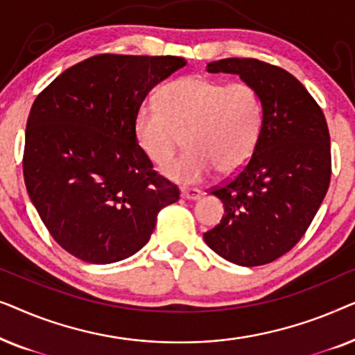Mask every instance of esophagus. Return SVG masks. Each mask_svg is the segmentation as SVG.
I'll list each match as a JSON object with an SVG mask.
<instances>
[{
    "label": "esophagus",
    "instance_id": "34e87169",
    "mask_svg": "<svg viewBox=\"0 0 355 355\" xmlns=\"http://www.w3.org/2000/svg\"><path fill=\"white\" fill-rule=\"evenodd\" d=\"M181 197L186 200H198L202 197V192L198 189H182Z\"/></svg>",
    "mask_w": 355,
    "mask_h": 355
}]
</instances>
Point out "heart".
<instances>
[{"label": "heart", "mask_w": 355, "mask_h": 355, "mask_svg": "<svg viewBox=\"0 0 355 355\" xmlns=\"http://www.w3.org/2000/svg\"><path fill=\"white\" fill-rule=\"evenodd\" d=\"M263 103L254 87L223 84L205 76H186L159 90L158 105L145 101L134 119V134L145 157L163 166L184 135L187 152L166 164L163 174L197 184L244 168L259 145Z\"/></svg>", "instance_id": "b5f03b06"}]
</instances>
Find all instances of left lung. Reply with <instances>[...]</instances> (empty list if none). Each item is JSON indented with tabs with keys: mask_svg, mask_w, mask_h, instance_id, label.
Wrapping results in <instances>:
<instances>
[{
	"mask_svg": "<svg viewBox=\"0 0 355 355\" xmlns=\"http://www.w3.org/2000/svg\"><path fill=\"white\" fill-rule=\"evenodd\" d=\"M254 87L263 103V128L242 171L213 189L225 205L207 245L241 266L270 263L300 241L317 215L331 178V148L323 111L288 71L252 58L207 64Z\"/></svg>",
	"mask_w": 355,
	"mask_h": 355,
	"instance_id": "8db88e82",
	"label": "left lung"
}]
</instances>
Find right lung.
I'll return each instance as SVG.
<instances>
[{
    "instance_id": "1",
    "label": "right lung",
    "mask_w": 355,
    "mask_h": 355,
    "mask_svg": "<svg viewBox=\"0 0 355 355\" xmlns=\"http://www.w3.org/2000/svg\"><path fill=\"white\" fill-rule=\"evenodd\" d=\"M187 64L179 56L98 55L33 101L26 129L28 197L58 244L87 263L134 255L178 187L153 171L134 119L145 96Z\"/></svg>"
}]
</instances>
